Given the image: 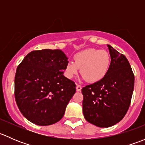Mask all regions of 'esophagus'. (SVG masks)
<instances>
[{"instance_id":"esophagus-1","label":"esophagus","mask_w":145,"mask_h":145,"mask_svg":"<svg viewBox=\"0 0 145 145\" xmlns=\"http://www.w3.org/2000/svg\"><path fill=\"white\" fill-rule=\"evenodd\" d=\"M81 89H82V87L81 86H79V85H76V91L78 92L81 91Z\"/></svg>"}]
</instances>
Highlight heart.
Instances as JSON below:
<instances>
[{
    "label": "heart",
    "mask_w": 145,
    "mask_h": 145,
    "mask_svg": "<svg viewBox=\"0 0 145 145\" xmlns=\"http://www.w3.org/2000/svg\"><path fill=\"white\" fill-rule=\"evenodd\" d=\"M74 62H68L65 68V75L69 79L79 73L82 78L90 83H97L103 79L109 71L111 57L105 50L88 48L77 52L73 57Z\"/></svg>",
    "instance_id": "b5f03b06"
}]
</instances>
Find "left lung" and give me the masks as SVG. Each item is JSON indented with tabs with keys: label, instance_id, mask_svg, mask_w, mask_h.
<instances>
[{
	"label": "left lung",
	"instance_id": "left-lung-1",
	"mask_svg": "<svg viewBox=\"0 0 145 145\" xmlns=\"http://www.w3.org/2000/svg\"><path fill=\"white\" fill-rule=\"evenodd\" d=\"M111 64L100 81L82 88L83 112L88 122L108 128L122 120L126 114L134 89L135 77L127 58L107 45Z\"/></svg>",
	"mask_w": 145,
	"mask_h": 145
}]
</instances>
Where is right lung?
<instances>
[{"instance_id": "right-lung-1", "label": "right lung", "mask_w": 145, "mask_h": 145, "mask_svg": "<svg viewBox=\"0 0 145 145\" xmlns=\"http://www.w3.org/2000/svg\"><path fill=\"white\" fill-rule=\"evenodd\" d=\"M68 62L61 50L43 49L29 52L19 64L14 97L20 111L29 121L49 125L63 117L76 93L74 82L63 75Z\"/></svg>"}]
</instances>
